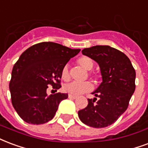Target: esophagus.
Here are the masks:
<instances>
[{
	"mask_svg": "<svg viewBox=\"0 0 148 148\" xmlns=\"http://www.w3.org/2000/svg\"><path fill=\"white\" fill-rule=\"evenodd\" d=\"M68 98L69 99H76L77 98V96H73V95H68Z\"/></svg>",
	"mask_w": 148,
	"mask_h": 148,
	"instance_id": "obj_1",
	"label": "esophagus"
}]
</instances>
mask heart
Returning a JSON list of instances; mask_svg holds the SVG:
<instances>
[{
	"instance_id": "obj_1",
	"label": "heart",
	"mask_w": 148,
	"mask_h": 148,
	"mask_svg": "<svg viewBox=\"0 0 148 148\" xmlns=\"http://www.w3.org/2000/svg\"><path fill=\"white\" fill-rule=\"evenodd\" d=\"M77 64L82 66L85 71H91L93 67V61L91 58L88 56H82L77 60ZM61 78L63 81H68L70 79V74H69L68 66L66 65L63 66L61 71ZM63 91L73 96H78L80 94L88 92L92 88V84L89 82H70L66 84L63 86Z\"/></svg>"
}]
</instances>
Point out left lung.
Returning <instances> with one entry per match:
<instances>
[{
    "instance_id": "obj_1",
    "label": "left lung",
    "mask_w": 148,
    "mask_h": 148,
    "mask_svg": "<svg viewBox=\"0 0 148 148\" xmlns=\"http://www.w3.org/2000/svg\"><path fill=\"white\" fill-rule=\"evenodd\" d=\"M82 52L99 64L102 82L92 92L96 97L88 99V106L78 111V117L88 126L104 128L126 110L135 91L136 71L123 52L108 45H96Z\"/></svg>"
}]
</instances>
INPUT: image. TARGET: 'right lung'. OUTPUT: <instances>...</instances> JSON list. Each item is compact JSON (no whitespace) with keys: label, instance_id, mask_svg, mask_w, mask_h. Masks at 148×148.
Masks as SVG:
<instances>
[{"label":"right lung","instance_id":"add662e5","mask_svg":"<svg viewBox=\"0 0 148 148\" xmlns=\"http://www.w3.org/2000/svg\"><path fill=\"white\" fill-rule=\"evenodd\" d=\"M81 49H71L54 42H41L22 53L14 65L9 89L13 108L29 124L40 125L53 119L66 93L48 96L49 85L61 88L63 66Z\"/></svg>","mask_w":148,"mask_h":148}]
</instances>
